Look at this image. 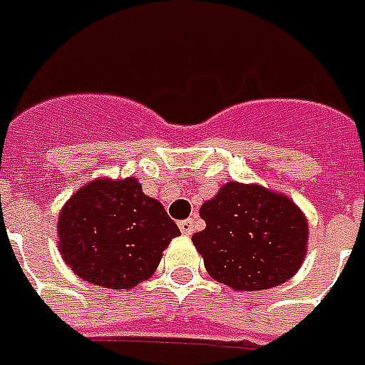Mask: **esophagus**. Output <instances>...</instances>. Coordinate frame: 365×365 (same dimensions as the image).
<instances>
[{"instance_id":"esophagus-1","label":"esophagus","mask_w":365,"mask_h":365,"mask_svg":"<svg viewBox=\"0 0 365 365\" xmlns=\"http://www.w3.org/2000/svg\"><path fill=\"white\" fill-rule=\"evenodd\" d=\"M178 228H180V232H182L185 236H190V234H195L196 232V220L195 218L180 220V222H178Z\"/></svg>"}]
</instances>
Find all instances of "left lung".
<instances>
[{"label": "left lung", "instance_id": "left-lung-1", "mask_svg": "<svg viewBox=\"0 0 365 365\" xmlns=\"http://www.w3.org/2000/svg\"><path fill=\"white\" fill-rule=\"evenodd\" d=\"M202 232L192 236L212 277L240 291L291 279L307 252L309 226L287 196L257 185L228 182L202 204Z\"/></svg>", "mask_w": 365, "mask_h": 365}]
</instances>
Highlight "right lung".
<instances>
[{"instance_id": "1", "label": "right lung", "mask_w": 365, "mask_h": 365, "mask_svg": "<svg viewBox=\"0 0 365 365\" xmlns=\"http://www.w3.org/2000/svg\"><path fill=\"white\" fill-rule=\"evenodd\" d=\"M180 230L137 178L88 182L64 204L58 247L66 265L94 285L131 289L149 279Z\"/></svg>"}]
</instances>
